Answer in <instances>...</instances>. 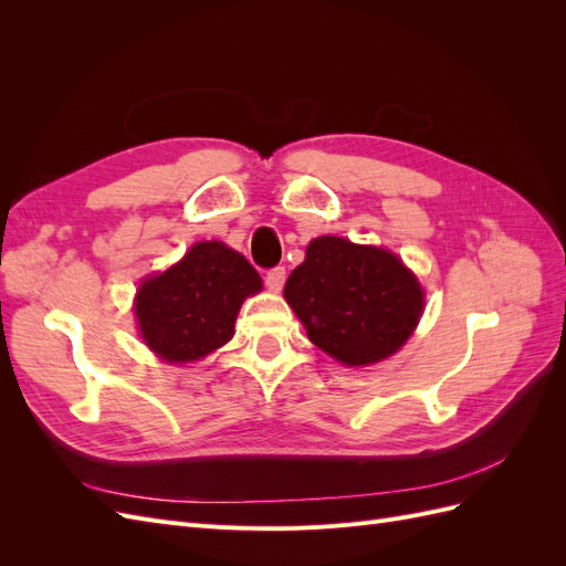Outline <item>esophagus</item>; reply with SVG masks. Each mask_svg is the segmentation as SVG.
Instances as JSON below:
<instances>
[{
  "label": "esophagus",
  "instance_id": "1",
  "mask_svg": "<svg viewBox=\"0 0 566 566\" xmlns=\"http://www.w3.org/2000/svg\"><path fill=\"white\" fill-rule=\"evenodd\" d=\"M264 281H266V287L271 290V293H279V290L283 287V283H285V269L283 266H273V269H269L266 271V276H264Z\"/></svg>",
  "mask_w": 566,
  "mask_h": 566
}]
</instances>
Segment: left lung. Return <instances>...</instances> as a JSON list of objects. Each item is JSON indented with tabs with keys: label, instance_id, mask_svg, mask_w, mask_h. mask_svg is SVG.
Returning <instances> with one entry per match:
<instances>
[{
	"label": "left lung",
	"instance_id": "8db88e82",
	"mask_svg": "<svg viewBox=\"0 0 566 566\" xmlns=\"http://www.w3.org/2000/svg\"><path fill=\"white\" fill-rule=\"evenodd\" d=\"M283 295L318 349L345 366L391 356L420 321L424 295L397 254L323 235L306 248Z\"/></svg>",
	"mask_w": 566,
	"mask_h": 566
}]
</instances>
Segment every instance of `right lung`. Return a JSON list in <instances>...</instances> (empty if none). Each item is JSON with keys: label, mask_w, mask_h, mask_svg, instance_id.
Segmentation results:
<instances>
[{"label": "right lung", "mask_w": 566, "mask_h": 566, "mask_svg": "<svg viewBox=\"0 0 566 566\" xmlns=\"http://www.w3.org/2000/svg\"><path fill=\"white\" fill-rule=\"evenodd\" d=\"M262 279L224 243H196L184 260L150 276L136 293V318L146 345L167 361H196L233 337L245 297Z\"/></svg>", "instance_id": "obj_1"}]
</instances>
